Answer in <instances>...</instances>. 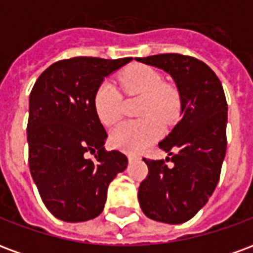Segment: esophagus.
I'll return each instance as SVG.
<instances>
[{
	"instance_id": "obj_1",
	"label": "esophagus",
	"mask_w": 253,
	"mask_h": 253,
	"mask_svg": "<svg viewBox=\"0 0 253 253\" xmlns=\"http://www.w3.org/2000/svg\"><path fill=\"white\" fill-rule=\"evenodd\" d=\"M139 159H141V157H139L138 154L128 153V161H130V163H132V161H137V160H139Z\"/></svg>"
}]
</instances>
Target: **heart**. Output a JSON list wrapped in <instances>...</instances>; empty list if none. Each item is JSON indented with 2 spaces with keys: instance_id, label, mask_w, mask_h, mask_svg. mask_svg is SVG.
I'll return each instance as SVG.
<instances>
[{
  "instance_id": "heart-1",
  "label": "heart",
  "mask_w": 253,
  "mask_h": 253,
  "mask_svg": "<svg viewBox=\"0 0 253 253\" xmlns=\"http://www.w3.org/2000/svg\"><path fill=\"white\" fill-rule=\"evenodd\" d=\"M122 90L128 96H141L138 121L125 122L110 135L115 148L139 152L161 135V125L169 126L179 118L181 100L175 85L163 81L154 67L135 63L126 67L118 77ZM94 112L104 126H112L121 119L122 97L110 83L100 85L93 97Z\"/></svg>"
}]
</instances>
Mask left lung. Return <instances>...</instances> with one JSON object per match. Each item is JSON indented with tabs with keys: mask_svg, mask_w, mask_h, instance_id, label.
<instances>
[{
	"mask_svg": "<svg viewBox=\"0 0 253 253\" xmlns=\"http://www.w3.org/2000/svg\"><path fill=\"white\" fill-rule=\"evenodd\" d=\"M137 61L169 73L181 100V119L159 143L170 157L143 159L149 173L138 188L139 205L150 219L187 222L206 205L221 175L228 143L222 84L206 63L188 55L159 54Z\"/></svg>",
	"mask_w": 253,
	"mask_h": 253,
	"instance_id": "left-lung-1",
	"label": "left lung"
}]
</instances>
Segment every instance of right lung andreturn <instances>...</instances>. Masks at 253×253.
<instances>
[{"label": "right lung", "instance_id": "1", "mask_svg": "<svg viewBox=\"0 0 253 253\" xmlns=\"http://www.w3.org/2000/svg\"><path fill=\"white\" fill-rule=\"evenodd\" d=\"M131 58L74 57L52 63L30 94L28 163L44 206L66 222L96 218L107 188L126 169V154L105 150L107 132L93 97L104 77ZM94 154L86 159L85 154Z\"/></svg>", "mask_w": 253, "mask_h": 253}]
</instances>
